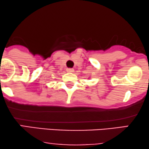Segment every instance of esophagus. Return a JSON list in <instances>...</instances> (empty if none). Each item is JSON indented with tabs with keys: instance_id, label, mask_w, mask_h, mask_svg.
Here are the masks:
<instances>
[{
	"instance_id": "1",
	"label": "esophagus",
	"mask_w": 149,
	"mask_h": 149,
	"mask_svg": "<svg viewBox=\"0 0 149 149\" xmlns=\"http://www.w3.org/2000/svg\"><path fill=\"white\" fill-rule=\"evenodd\" d=\"M73 70H74V69L70 68H67L66 69L67 72H73Z\"/></svg>"
}]
</instances>
